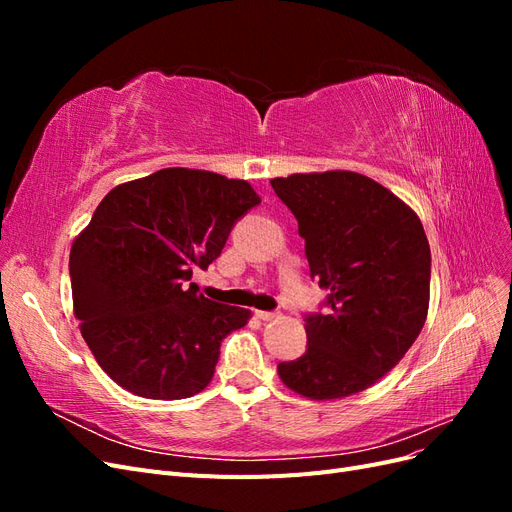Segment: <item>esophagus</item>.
I'll return each instance as SVG.
<instances>
[{
    "label": "esophagus",
    "mask_w": 512,
    "mask_h": 512,
    "mask_svg": "<svg viewBox=\"0 0 512 512\" xmlns=\"http://www.w3.org/2000/svg\"><path fill=\"white\" fill-rule=\"evenodd\" d=\"M256 316L260 320H273V318H280V312H265V309H256Z\"/></svg>",
    "instance_id": "obj_1"
}]
</instances>
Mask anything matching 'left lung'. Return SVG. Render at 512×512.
Listing matches in <instances>:
<instances>
[{"mask_svg": "<svg viewBox=\"0 0 512 512\" xmlns=\"http://www.w3.org/2000/svg\"><path fill=\"white\" fill-rule=\"evenodd\" d=\"M299 222L309 275L329 294L305 314L307 350L277 365L294 393L339 399L369 389L421 333L431 252L416 213L350 170L271 179Z\"/></svg>", "mask_w": 512, "mask_h": 512, "instance_id": "left-lung-1", "label": "left lung"}]
</instances>
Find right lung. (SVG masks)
<instances>
[{
  "mask_svg": "<svg viewBox=\"0 0 512 512\" xmlns=\"http://www.w3.org/2000/svg\"><path fill=\"white\" fill-rule=\"evenodd\" d=\"M260 205L247 181L162 168L108 192L70 250L74 316L98 365L147 399H185L211 382L222 339L250 309L205 299L207 269Z\"/></svg>",
  "mask_w": 512,
  "mask_h": 512,
  "instance_id": "obj_1",
  "label": "right lung"
}]
</instances>
